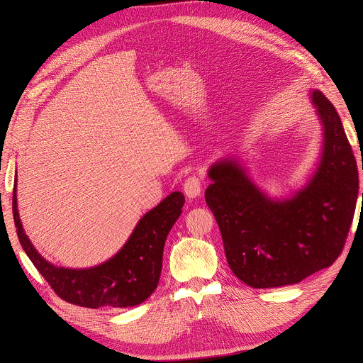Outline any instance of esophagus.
Listing matches in <instances>:
<instances>
[{
  "label": "esophagus",
  "mask_w": 363,
  "mask_h": 363,
  "mask_svg": "<svg viewBox=\"0 0 363 363\" xmlns=\"http://www.w3.org/2000/svg\"><path fill=\"white\" fill-rule=\"evenodd\" d=\"M203 188V183L199 177H195V175H191V177L186 179L184 184H183V189L184 194L188 195V199H195V196H199Z\"/></svg>",
  "instance_id": "1"
}]
</instances>
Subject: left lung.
<instances>
[{"instance_id":"1","label":"left lung","mask_w":363,"mask_h":363,"mask_svg":"<svg viewBox=\"0 0 363 363\" xmlns=\"http://www.w3.org/2000/svg\"><path fill=\"white\" fill-rule=\"evenodd\" d=\"M311 96L323 124V155L309 183L291 199H268L235 159L219 160L207 172L206 203L221 230L227 262L251 288L295 284L330 267L353 223L359 192L353 150L333 104L320 91Z\"/></svg>"}]
</instances>
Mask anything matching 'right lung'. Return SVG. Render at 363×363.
<instances>
[{
	"mask_svg": "<svg viewBox=\"0 0 363 363\" xmlns=\"http://www.w3.org/2000/svg\"><path fill=\"white\" fill-rule=\"evenodd\" d=\"M183 204V194L172 192L140 218L125 245L112 259L94 268L71 269L54 267L30 242L18 213L16 180L12 201L19 242L33 265L62 300L89 309L138 306L155 292L160 279L164 240L182 215Z\"/></svg>",
	"mask_w": 363,
	"mask_h": 363,
	"instance_id": "obj_1",
	"label": "right lung"
}]
</instances>
